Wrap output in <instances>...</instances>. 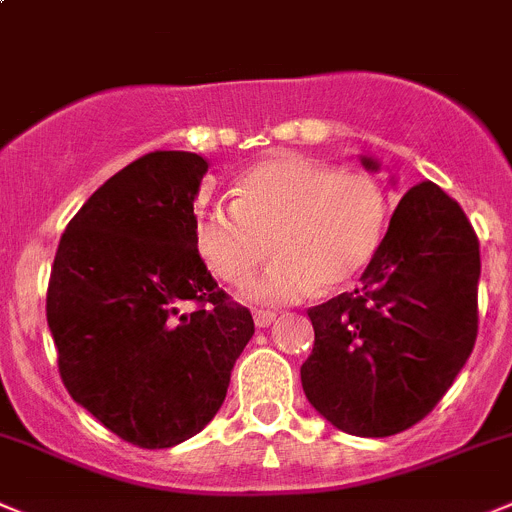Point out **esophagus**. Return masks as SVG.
I'll use <instances>...</instances> for the list:
<instances>
[{"mask_svg": "<svg viewBox=\"0 0 512 512\" xmlns=\"http://www.w3.org/2000/svg\"><path fill=\"white\" fill-rule=\"evenodd\" d=\"M252 318H255L257 328H267L275 323L278 313H275V310H255V313H252Z\"/></svg>", "mask_w": 512, "mask_h": 512, "instance_id": "esophagus-1", "label": "esophagus"}]
</instances>
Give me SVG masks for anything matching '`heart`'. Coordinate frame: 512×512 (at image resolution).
I'll return each mask as SVG.
<instances>
[{
	"label": "heart",
	"mask_w": 512,
	"mask_h": 512,
	"mask_svg": "<svg viewBox=\"0 0 512 512\" xmlns=\"http://www.w3.org/2000/svg\"><path fill=\"white\" fill-rule=\"evenodd\" d=\"M386 219L384 191L366 174L275 154L240 176L232 204L199 212L197 247L224 283L245 285L275 245L280 257L250 285V295L288 303L315 288H338L364 270Z\"/></svg>",
	"instance_id": "heart-1"
}]
</instances>
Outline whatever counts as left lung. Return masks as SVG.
Segmentation results:
<instances>
[{"label": "left lung", "mask_w": 512, "mask_h": 512, "mask_svg": "<svg viewBox=\"0 0 512 512\" xmlns=\"http://www.w3.org/2000/svg\"><path fill=\"white\" fill-rule=\"evenodd\" d=\"M477 280L480 242L460 204L432 181L412 186L361 285L308 310L300 381L315 412L356 437L422 422L475 346Z\"/></svg>", "instance_id": "obj_1"}]
</instances>
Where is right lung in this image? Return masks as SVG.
I'll use <instances>...</instances> for the list:
<instances>
[{
	"label": "right lung",
	"instance_id": "obj_1",
	"mask_svg": "<svg viewBox=\"0 0 512 512\" xmlns=\"http://www.w3.org/2000/svg\"><path fill=\"white\" fill-rule=\"evenodd\" d=\"M209 164L151 151L105 181L70 219L47 285V326L68 394L143 450L202 432L255 333L197 250Z\"/></svg>",
	"mask_w": 512,
	"mask_h": 512
}]
</instances>
